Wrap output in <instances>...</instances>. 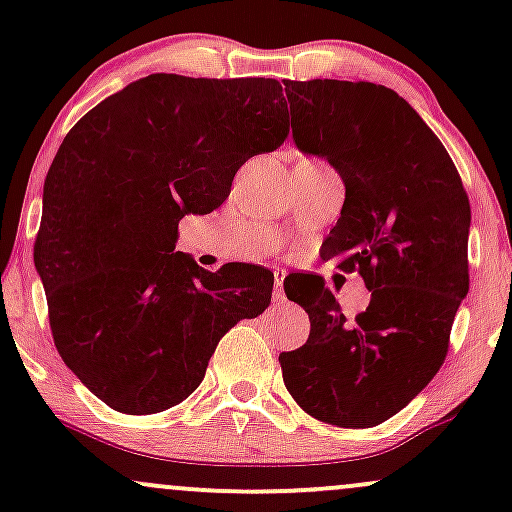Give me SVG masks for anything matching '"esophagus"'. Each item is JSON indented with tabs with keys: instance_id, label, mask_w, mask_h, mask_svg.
Listing matches in <instances>:
<instances>
[{
	"instance_id": "34e87169",
	"label": "esophagus",
	"mask_w": 512,
	"mask_h": 512,
	"mask_svg": "<svg viewBox=\"0 0 512 512\" xmlns=\"http://www.w3.org/2000/svg\"><path fill=\"white\" fill-rule=\"evenodd\" d=\"M284 269H276L274 272V301L276 303H284Z\"/></svg>"
}]
</instances>
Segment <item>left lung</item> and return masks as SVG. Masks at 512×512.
Returning <instances> with one entry per match:
<instances>
[{
	"instance_id": "8db88e82",
	"label": "left lung",
	"mask_w": 512,
	"mask_h": 512,
	"mask_svg": "<svg viewBox=\"0 0 512 512\" xmlns=\"http://www.w3.org/2000/svg\"><path fill=\"white\" fill-rule=\"evenodd\" d=\"M293 142L342 173V216L322 260L358 272L370 303L349 322L317 274L284 291L310 317L279 354L286 390L325 424L370 428L431 383L469 291L472 209L455 163L411 105L370 81H284Z\"/></svg>"
}]
</instances>
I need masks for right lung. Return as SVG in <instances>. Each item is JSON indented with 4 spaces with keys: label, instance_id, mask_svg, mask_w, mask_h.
Returning <instances> with one entry per match:
<instances>
[{
    "label": "right lung",
    "instance_id": "add662e5",
    "mask_svg": "<svg viewBox=\"0 0 512 512\" xmlns=\"http://www.w3.org/2000/svg\"><path fill=\"white\" fill-rule=\"evenodd\" d=\"M286 115L276 79L151 74L64 137L33 260L62 361L108 407L180 404L223 334L272 301L269 269L207 272L175 243L182 216L219 209L238 168L284 144Z\"/></svg>",
    "mask_w": 512,
    "mask_h": 512
}]
</instances>
